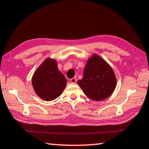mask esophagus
I'll use <instances>...</instances> for the list:
<instances>
[{"label": "esophagus", "mask_w": 149, "mask_h": 149, "mask_svg": "<svg viewBox=\"0 0 149 149\" xmlns=\"http://www.w3.org/2000/svg\"><path fill=\"white\" fill-rule=\"evenodd\" d=\"M77 81V79H75V78H72L71 79H70V82L72 83V84H75Z\"/></svg>", "instance_id": "esophagus-1"}]
</instances>
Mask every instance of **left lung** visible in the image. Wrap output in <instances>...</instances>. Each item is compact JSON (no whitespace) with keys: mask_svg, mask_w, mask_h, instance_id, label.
<instances>
[{"mask_svg":"<svg viewBox=\"0 0 149 149\" xmlns=\"http://www.w3.org/2000/svg\"><path fill=\"white\" fill-rule=\"evenodd\" d=\"M77 84L89 99L100 101L112 94L117 79L112 67L99 55L93 54L87 60L84 77Z\"/></svg>","mask_w":149,"mask_h":149,"instance_id":"8db88e82","label":"left lung"}]
</instances>
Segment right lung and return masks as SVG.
Returning a JSON list of instances; mask_svg holds the SVG:
<instances>
[{
  "label": "right lung",
  "mask_w": 149,
  "mask_h": 149,
  "mask_svg": "<svg viewBox=\"0 0 149 149\" xmlns=\"http://www.w3.org/2000/svg\"><path fill=\"white\" fill-rule=\"evenodd\" d=\"M31 81L35 93L46 101L60 97L67 84V79L58 68L56 60L51 58H47L37 68Z\"/></svg>",
  "instance_id": "right-lung-1"
}]
</instances>
